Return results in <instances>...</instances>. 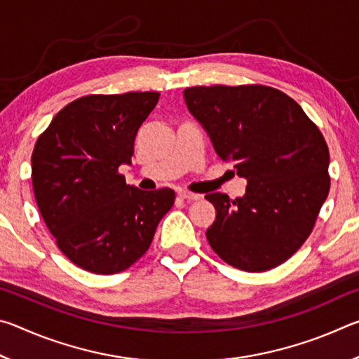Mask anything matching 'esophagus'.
Masks as SVG:
<instances>
[{"instance_id": "1", "label": "esophagus", "mask_w": 359, "mask_h": 359, "mask_svg": "<svg viewBox=\"0 0 359 359\" xmlns=\"http://www.w3.org/2000/svg\"><path fill=\"white\" fill-rule=\"evenodd\" d=\"M179 196H180L182 199H187V201H196V199L201 198V194L190 193V191H180Z\"/></svg>"}]
</instances>
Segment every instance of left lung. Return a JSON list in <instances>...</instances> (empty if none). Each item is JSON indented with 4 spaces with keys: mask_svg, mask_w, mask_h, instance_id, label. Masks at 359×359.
<instances>
[{
    "mask_svg": "<svg viewBox=\"0 0 359 359\" xmlns=\"http://www.w3.org/2000/svg\"><path fill=\"white\" fill-rule=\"evenodd\" d=\"M217 155L247 179L244 196L205 194L217 210L205 231L228 264L263 272L287 261L312 233L330 193V150L301 106L266 85L184 92Z\"/></svg>",
    "mask_w": 359,
    "mask_h": 359,
    "instance_id": "8db88e82",
    "label": "left lung"
}]
</instances>
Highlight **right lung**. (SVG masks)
Wrapping results in <instances>:
<instances>
[{"label": "right lung", "mask_w": 359, "mask_h": 359, "mask_svg": "<svg viewBox=\"0 0 359 359\" xmlns=\"http://www.w3.org/2000/svg\"><path fill=\"white\" fill-rule=\"evenodd\" d=\"M160 93L88 95L63 107L32 155L36 203L57 245L93 274H117L149 250L171 188L142 191L118 174Z\"/></svg>", "instance_id": "add662e5"}]
</instances>
